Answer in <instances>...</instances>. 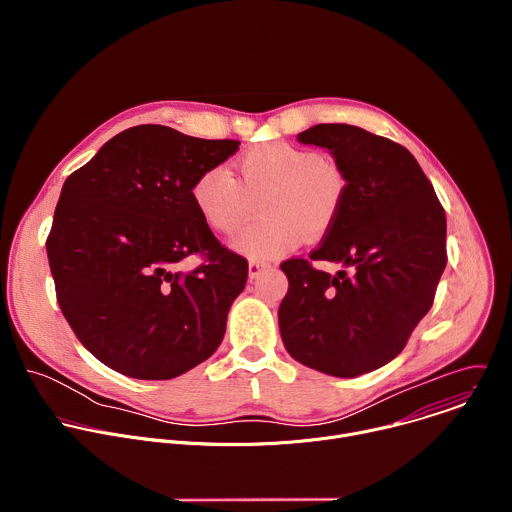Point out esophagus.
<instances>
[{
    "mask_svg": "<svg viewBox=\"0 0 512 512\" xmlns=\"http://www.w3.org/2000/svg\"><path fill=\"white\" fill-rule=\"evenodd\" d=\"M271 267V261H265V259H251L249 261V277L251 279H255V277H259L265 269H269Z\"/></svg>",
    "mask_w": 512,
    "mask_h": 512,
    "instance_id": "esophagus-1",
    "label": "esophagus"
}]
</instances>
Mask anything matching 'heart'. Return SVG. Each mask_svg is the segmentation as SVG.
<instances>
[{
	"instance_id": "1",
	"label": "heart",
	"mask_w": 512,
	"mask_h": 512,
	"mask_svg": "<svg viewBox=\"0 0 512 512\" xmlns=\"http://www.w3.org/2000/svg\"><path fill=\"white\" fill-rule=\"evenodd\" d=\"M346 196L342 170L320 154L287 141H269L239 160V180L223 166L198 174L192 200L204 221L233 233L257 214L265 218L237 233L231 245L257 259L277 257L336 223Z\"/></svg>"
}]
</instances>
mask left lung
I'll return each instance as SVG.
<instances>
[{
  "label": "left lung",
  "mask_w": 512,
  "mask_h": 512,
  "mask_svg": "<svg viewBox=\"0 0 512 512\" xmlns=\"http://www.w3.org/2000/svg\"><path fill=\"white\" fill-rule=\"evenodd\" d=\"M298 141L326 148L346 178L336 223L308 259H287L279 306L285 350L332 377L381 369L429 312L446 269V212L403 145L346 123H320ZM312 260L340 262L332 276Z\"/></svg>",
  "instance_id": "left-lung-1"
}]
</instances>
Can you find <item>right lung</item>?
Listing matches in <instances>:
<instances>
[{
    "mask_svg": "<svg viewBox=\"0 0 512 512\" xmlns=\"http://www.w3.org/2000/svg\"><path fill=\"white\" fill-rule=\"evenodd\" d=\"M239 145L137 125L66 178L46 239L56 300L81 344L109 369L166 381L223 342L249 265L212 235L192 184ZM192 254L205 261L180 272Z\"/></svg>",
    "mask_w": 512,
    "mask_h": 512,
    "instance_id": "obj_1",
    "label": "right lung"
}]
</instances>
